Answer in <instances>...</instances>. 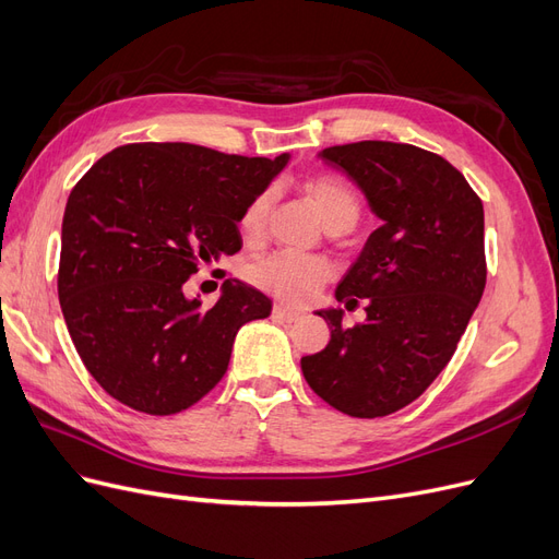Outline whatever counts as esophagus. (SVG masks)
<instances>
[{
  "instance_id": "esophagus-1",
  "label": "esophagus",
  "mask_w": 559,
  "mask_h": 559,
  "mask_svg": "<svg viewBox=\"0 0 559 559\" xmlns=\"http://www.w3.org/2000/svg\"><path fill=\"white\" fill-rule=\"evenodd\" d=\"M273 314H275L277 319L286 321V324H294V321H298V319L302 317L300 312H296V310H289V308H284V306H275V308H273Z\"/></svg>"
}]
</instances>
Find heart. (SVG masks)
Segmentation results:
<instances>
[{"label": "heart", "instance_id": "b5f03b06", "mask_svg": "<svg viewBox=\"0 0 559 559\" xmlns=\"http://www.w3.org/2000/svg\"><path fill=\"white\" fill-rule=\"evenodd\" d=\"M302 191L317 207L321 222L331 233H347L357 226L361 216L359 198L349 186L331 175H319L302 181ZM270 207H273V193L263 191L249 202V207L242 214V233L247 238H257L263 230ZM333 275L329 261L319 257H302L294 251H277L270 257L251 263L249 280L261 286L263 292L273 294L275 298L292 302V306H302L317 296Z\"/></svg>", "mask_w": 559, "mask_h": 559}]
</instances>
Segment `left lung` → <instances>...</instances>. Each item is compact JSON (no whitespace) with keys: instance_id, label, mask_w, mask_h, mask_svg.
I'll use <instances>...</instances> for the list:
<instances>
[{"instance_id":"1","label":"left lung","mask_w":559,"mask_h":559,"mask_svg":"<svg viewBox=\"0 0 559 559\" xmlns=\"http://www.w3.org/2000/svg\"><path fill=\"white\" fill-rule=\"evenodd\" d=\"M364 193L380 228L335 289L343 308L317 310L329 345L300 359L317 396L352 417H384L413 403L448 366L485 292V214L460 170L431 151L354 142L317 154Z\"/></svg>"}]
</instances>
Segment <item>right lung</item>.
Here are the masks:
<instances>
[{
    "instance_id": "right-lung-1",
    "label": "right lung",
    "mask_w": 559,
    "mask_h": 559,
    "mask_svg": "<svg viewBox=\"0 0 559 559\" xmlns=\"http://www.w3.org/2000/svg\"><path fill=\"white\" fill-rule=\"evenodd\" d=\"M289 158L144 142L109 151L81 177L62 218L58 296L83 366L109 396L175 415L224 378L235 335L273 300L226 280L202 308L183 282L240 251L245 210Z\"/></svg>"
}]
</instances>
